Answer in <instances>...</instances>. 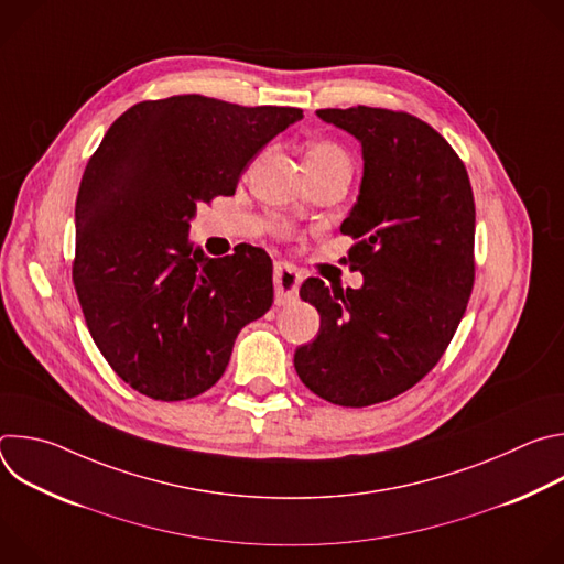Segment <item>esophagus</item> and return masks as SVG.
Instances as JSON below:
<instances>
[{
	"label": "esophagus",
	"mask_w": 564,
	"mask_h": 564,
	"mask_svg": "<svg viewBox=\"0 0 564 564\" xmlns=\"http://www.w3.org/2000/svg\"><path fill=\"white\" fill-rule=\"evenodd\" d=\"M301 272L290 265V263H276L274 265V292H276V303H288L296 299L299 285H301Z\"/></svg>",
	"instance_id": "obj_1"
}]
</instances>
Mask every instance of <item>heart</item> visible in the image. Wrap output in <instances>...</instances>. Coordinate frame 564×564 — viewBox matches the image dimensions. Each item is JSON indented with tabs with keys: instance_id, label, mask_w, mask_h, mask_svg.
<instances>
[{
	"instance_id": "obj_1",
	"label": "heart",
	"mask_w": 564,
	"mask_h": 564,
	"mask_svg": "<svg viewBox=\"0 0 564 564\" xmlns=\"http://www.w3.org/2000/svg\"><path fill=\"white\" fill-rule=\"evenodd\" d=\"M307 155H318V158H346V153L333 144V142H316L307 149Z\"/></svg>"
}]
</instances>
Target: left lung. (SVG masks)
<instances>
[{"label": "left lung", "instance_id": "1", "mask_svg": "<svg viewBox=\"0 0 564 564\" xmlns=\"http://www.w3.org/2000/svg\"><path fill=\"white\" fill-rule=\"evenodd\" d=\"M316 116L361 144L341 231L357 238L348 263L364 285L303 281L321 326L294 350V368L321 399L361 409L413 388L451 344L473 290L475 205L464 163L420 118L372 107Z\"/></svg>", "mask_w": 564, "mask_h": 564}]
</instances>
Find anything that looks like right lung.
I'll return each instance as SVG.
<instances>
[{
	"instance_id": "1",
	"label": "right lung",
	"mask_w": 564,
	"mask_h": 564,
	"mask_svg": "<svg viewBox=\"0 0 564 564\" xmlns=\"http://www.w3.org/2000/svg\"><path fill=\"white\" fill-rule=\"evenodd\" d=\"M303 118L205 96L138 102L105 133L75 200L73 283L122 381L181 401L209 390L234 341L274 299L254 246L209 259L187 243L200 203L231 196L254 155Z\"/></svg>"
}]
</instances>
